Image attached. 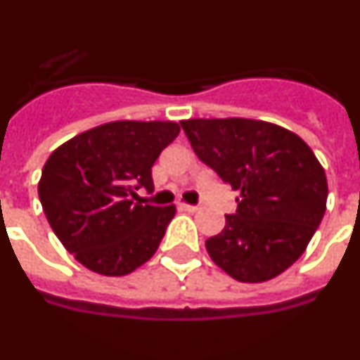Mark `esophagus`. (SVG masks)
Segmentation results:
<instances>
[{
	"mask_svg": "<svg viewBox=\"0 0 360 360\" xmlns=\"http://www.w3.org/2000/svg\"><path fill=\"white\" fill-rule=\"evenodd\" d=\"M181 210H185V212H198L199 207L198 205H186V203H179Z\"/></svg>",
	"mask_w": 360,
	"mask_h": 360,
	"instance_id": "esophagus-1",
	"label": "esophagus"
}]
</instances>
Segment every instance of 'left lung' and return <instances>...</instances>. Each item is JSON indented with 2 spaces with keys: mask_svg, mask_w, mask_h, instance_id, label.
Returning <instances> with one entry per match:
<instances>
[{
  "mask_svg": "<svg viewBox=\"0 0 360 360\" xmlns=\"http://www.w3.org/2000/svg\"><path fill=\"white\" fill-rule=\"evenodd\" d=\"M192 150L236 198V214L208 238L214 264L238 282H267L306 250L326 212L328 181L311 148L289 129L252 119L181 122Z\"/></svg>",
  "mask_w": 360,
  "mask_h": 360,
  "instance_id": "8db88e82",
  "label": "left lung"
}]
</instances>
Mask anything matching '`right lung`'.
Here are the masks:
<instances>
[{"label":"right lung","mask_w":360,"mask_h":360,"mask_svg":"<svg viewBox=\"0 0 360 360\" xmlns=\"http://www.w3.org/2000/svg\"><path fill=\"white\" fill-rule=\"evenodd\" d=\"M179 135L170 120H117L63 143L41 170L38 195L62 245L98 274L124 276L155 255L175 207L139 201L152 166Z\"/></svg>","instance_id":"right-lung-1"}]
</instances>
